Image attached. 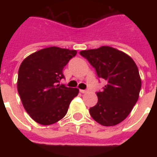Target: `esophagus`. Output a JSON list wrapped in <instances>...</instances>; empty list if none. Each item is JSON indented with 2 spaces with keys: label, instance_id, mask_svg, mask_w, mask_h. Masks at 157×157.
Listing matches in <instances>:
<instances>
[{
  "label": "esophagus",
  "instance_id": "esophagus-1",
  "mask_svg": "<svg viewBox=\"0 0 157 157\" xmlns=\"http://www.w3.org/2000/svg\"><path fill=\"white\" fill-rule=\"evenodd\" d=\"M88 91L86 90H80V93H82V94H86V93H87Z\"/></svg>",
  "mask_w": 157,
  "mask_h": 157
}]
</instances>
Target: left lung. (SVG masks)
<instances>
[{"instance_id": "8db88e82", "label": "left lung", "mask_w": 157, "mask_h": 157, "mask_svg": "<svg viewBox=\"0 0 157 157\" xmlns=\"http://www.w3.org/2000/svg\"><path fill=\"white\" fill-rule=\"evenodd\" d=\"M80 55L105 80L103 90L97 92L98 103L90 109L92 118L105 127L115 126L127 117L138 101L141 81L138 67L127 54L109 46L83 50Z\"/></svg>"}]
</instances>
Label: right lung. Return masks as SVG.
Returning a JSON list of instances; mask_svg holds the SVG:
<instances>
[{
  "label": "right lung",
  "instance_id": "1",
  "mask_svg": "<svg viewBox=\"0 0 157 157\" xmlns=\"http://www.w3.org/2000/svg\"><path fill=\"white\" fill-rule=\"evenodd\" d=\"M75 50L48 47L32 53L22 62L17 89L25 110L41 125L56 123L67 114L71 101L78 94L77 88L59 85L63 69Z\"/></svg>",
  "mask_w": 157,
  "mask_h": 157
}]
</instances>
